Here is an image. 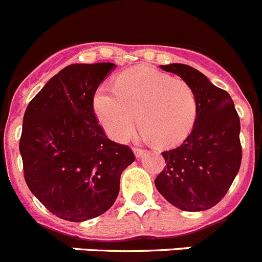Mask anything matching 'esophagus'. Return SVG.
Returning a JSON list of instances; mask_svg holds the SVG:
<instances>
[{
	"label": "esophagus",
	"mask_w": 262,
	"mask_h": 262,
	"mask_svg": "<svg viewBox=\"0 0 262 262\" xmlns=\"http://www.w3.org/2000/svg\"><path fill=\"white\" fill-rule=\"evenodd\" d=\"M134 153H135V156L138 158H140L141 156L144 155V150L141 149V148H134Z\"/></svg>",
	"instance_id": "esophagus-1"
}]
</instances>
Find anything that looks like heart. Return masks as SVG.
<instances>
[{
	"instance_id": "1",
	"label": "heart",
	"mask_w": 262,
	"mask_h": 262,
	"mask_svg": "<svg viewBox=\"0 0 262 262\" xmlns=\"http://www.w3.org/2000/svg\"><path fill=\"white\" fill-rule=\"evenodd\" d=\"M93 109L113 140L126 141L133 135L139 114L144 138L170 147L191 133L198 115V97L184 80L138 66L119 74L114 90L98 87Z\"/></svg>"
}]
</instances>
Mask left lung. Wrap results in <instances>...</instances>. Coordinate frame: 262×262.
I'll return each mask as SVG.
<instances>
[{
    "label": "left lung",
    "mask_w": 262,
    "mask_h": 262,
    "mask_svg": "<svg viewBox=\"0 0 262 262\" xmlns=\"http://www.w3.org/2000/svg\"><path fill=\"white\" fill-rule=\"evenodd\" d=\"M160 67L193 88L198 115L182 145L162 152L166 167L156 178V188L181 210L210 209L224 199L241 167L239 115L229 93L199 70L183 63Z\"/></svg>",
    "instance_id": "1"
}]
</instances>
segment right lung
Instances as JSON below:
<instances>
[{"mask_svg":"<svg viewBox=\"0 0 262 262\" xmlns=\"http://www.w3.org/2000/svg\"><path fill=\"white\" fill-rule=\"evenodd\" d=\"M114 63H74L31 100L19 150L28 188L49 212L81 222L114 204L121 174L135 161L127 145L105 135L93 96Z\"/></svg>","mask_w":262,"mask_h":262,"instance_id":"1","label":"right lung"}]
</instances>
